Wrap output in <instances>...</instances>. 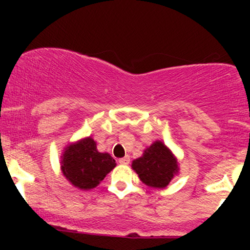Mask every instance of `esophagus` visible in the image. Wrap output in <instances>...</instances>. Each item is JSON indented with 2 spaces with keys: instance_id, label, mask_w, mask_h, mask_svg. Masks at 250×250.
<instances>
[{
  "instance_id": "34e87169",
  "label": "esophagus",
  "mask_w": 250,
  "mask_h": 250,
  "mask_svg": "<svg viewBox=\"0 0 250 250\" xmlns=\"http://www.w3.org/2000/svg\"><path fill=\"white\" fill-rule=\"evenodd\" d=\"M130 162V159H129V156L127 155V156L122 157V159L119 160V163L120 165H128V163Z\"/></svg>"
}]
</instances>
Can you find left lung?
<instances>
[{
	"instance_id": "1",
	"label": "left lung",
	"mask_w": 250,
	"mask_h": 250,
	"mask_svg": "<svg viewBox=\"0 0 250 250\" xmlns=\"http://www.w3.org/2000/svg\"><path fill=\"white\" fill-rule=\"evenodd\" d=\"M131 168L142 183L159 189L167 187L180 170L176 156L160 140L146 148L141 157L133 160Z\"/></svg>"
}]
</instances>
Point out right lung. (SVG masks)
I'll list each match as a JSON object with an SVG mask.
<instances>
[{
    "label": "right lung",
    "instance_id": "obj_1",
    "mask_svg": "<svg viewBox=\"0 0 250 250\" xmlns=\"http://www.w3.org/2000/svg\"><path fill=\"white\" fill-rule=\"evenodd\" d=\"M60 163L63 176L81 190L97 187L116 167L110 154L100 153L96 142L90 136L65 146Z\"/></svg>",
    "mask_w": 250,
    "mask_h": 250
}]
</instances>
